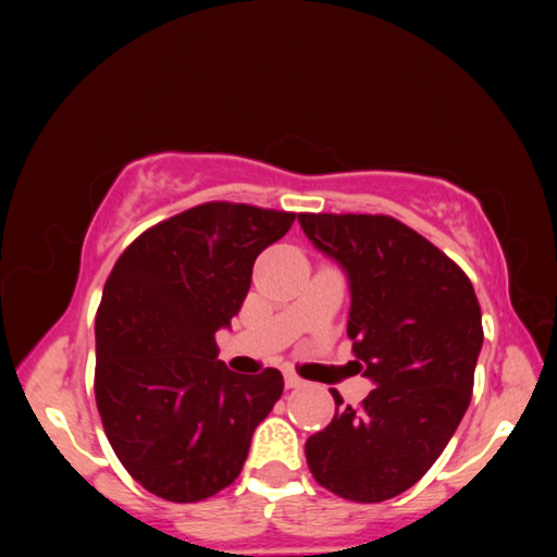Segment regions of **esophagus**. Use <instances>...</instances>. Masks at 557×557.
Instances as JSON below:
<instances>
[{
    "label": "esophagus",
    "mask_w": 557,
    "mask_h": 557,
    "mask_svg": "<svg viewBox=\"0 0 557 557\" xmlns=\"http://www.w3.org/2000/svg\"><path fill=\"white\" fill-rule=\"evenodd\" d=\"M285 385L287 388H305V381L297 373H285Z\"/></svg>",
    "instance_id": "obj_1"
}]
</instances>
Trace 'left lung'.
Wrapping results in <instances>:
<instances>
[{
	"mask_svg": "<svg viewBox=\"0 0 557 557\" xmlns=\"http://www.w3.org/2000/svg\"><path fill=\"white\" fill-rule=\"evenodd\" d=\"M319 252L346 272V334L356 371L375 388L307 440L319 484L358 504L403 494L435 465L465 418L482 351V309L469 277L391 215L299 213Z\"/></svg>",
	"mask_w": 557,
	"mask_h": 557,
	"instance_id": "obj_1",
	"label": "left lung"
}]
</instances>
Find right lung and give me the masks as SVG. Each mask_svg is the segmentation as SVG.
Returning <instances> with one entry per match:
<instances>
[{
	"instance_id": "1",
	"label": "right lung",
	"mask_w": 557,
	"mask_h": 557,
	"mask_svg": "<svg viewBox=\"0 0 557 557\" xmlns=\"http://www.w3.org/2000/svg\"><path fill=\"white\" fill-rule=\"evenodd\" d=\"M295 213L211 201L157 223L122 252L96 317V403L132 479L194 504L235 482L252 432L280 400L282 373L219 361L252 265Z\"/></svg>"
}]
</instances>
